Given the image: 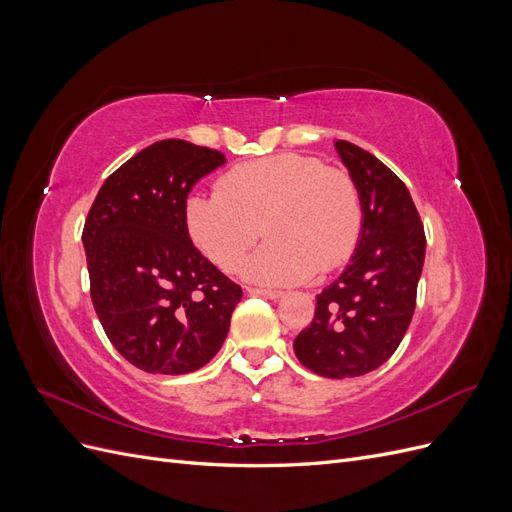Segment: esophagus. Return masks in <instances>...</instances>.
<instances>
[{"mask_svg":"<svg viewBox=\"0 0 512 512\" xmlns=\"http://www.w3.org/2000/svg\"><path fill=\"white\" fill-rule=\"evenodd\" d=\"M247 294H252V297H267V299H280L282 297V290H269V288H247Z\"/></svg>","mask_w":512,"mask_h":512,"instance_id":"esophagus-1","label":"esophagus"}]
</instances>
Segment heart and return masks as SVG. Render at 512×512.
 <instances>
[{
    "mask_svg": "<svg viewBox=\"0 0 512 512\" xmlns=\"http://www.w3.org/2000/svg\"><path fill=\"white\" fill-rule=\"evenodd\" d=\"M192 241L224 271L239 267L260 232L269 241L245 262L247 280L290 286L346 265L363 235V203L354 179L305 153L243 162L218 192L185 200Z\"/></svg>",
    "mask_w": 512,
    "mask_h": 512,
    "instance_id": "1",
    "label": "heart"
}]
</instances>
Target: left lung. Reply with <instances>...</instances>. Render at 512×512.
I'll return each instance as SVG.
<instances>
[{"instance_id": "left-lung-1", "label": "left lung", "mask_w": 512, "mask_h": 512, "mask_svg": "<svg viewBox=\"0 0 512 512\" xmlns=\"http://www.w3.org/2000/svg\"><path fill=\"white\" fill-rule=\"evenodd\" d=\"M335 149L361 192L363 235L352 262L316 297L297 359L324 378H356L386 363L404 339L425 262V230L393 170L348 141Z\"/></svg>"}]
</instances>
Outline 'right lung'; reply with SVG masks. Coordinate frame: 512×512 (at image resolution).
I'll use <instances>...</instances> for the list:
<instances>
[{
	"label": "right lung",
	"instance_id": "obj_1",
	"mask_svg": "<svg viewBox=\"0 0 512 512\" xmlns=\"http://www.w3.org/2000/svg\"><path fill=\"white\" fill-rule=\"evenodd\" d=\"M224 153L179 138L153 143L104 181L83 228L91 301L106 337L147 374L207 365L243 290L200 254L185 226L194 183Z\"/></svg>",
	"mask_w": 512,
	"mask_h": 512
}]
</instances>
